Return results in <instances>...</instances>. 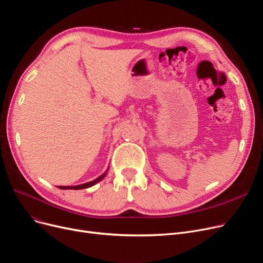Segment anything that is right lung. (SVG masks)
I'll return each instance as SVG.
<instances>
[{
    "mask_svg": "<svg viewBox=\"0 0 263 263\" xmlns=\"http://www.w3.org/2000/svg\"><path fill=\"white\" fill-rule=\"evenodd\" d=\"M105 175H106V173L103 174V175H101L100 177H98L97 179H95V180H92V181H90V182H87V183H84V184L74 185V186H58V187H60V189H62V190H82V189H87V187H90V186L95 185L96 183H98L99 181H101L102 179L105 177Z\"/></svg>",
    "mask_w": 263,
    "mask_h": 263,
    "instance_id": "obj_1",
    "label": "right lung"
}]
</instances>
